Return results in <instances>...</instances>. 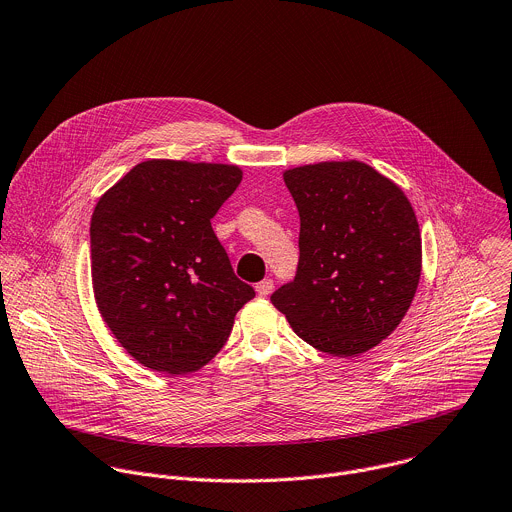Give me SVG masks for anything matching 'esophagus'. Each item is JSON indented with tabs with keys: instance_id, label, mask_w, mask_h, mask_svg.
Wrapping results in <instances>:
<instances>
[{
	"instance_id": "1",
	"label": "esophagus",
	"mask_w": 512,
	"mask_h": 512,
	"mask_svg": "<svg viewBox=\"0 0 512 512\" xmlns=\"http://www.w3.org/2000/svg\"><path fill=\"white\" fill-rule=\"evenodd\" d=\"M270 292H272V280H270V278H264L262 282L256 284V294H258L260 298H266Z\"/></svg>"
}]
</instances>
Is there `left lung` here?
<instances>
[{"label": "left lung", "instance_id": "left-lung-1", "mask_svg": "<svg viewBox=\"0 0 512 512\" xmlns=\"http://www.w3.org/2000/svg\"><path fill=\"white\" fill-rule=\"evenodd\" d=\"M282 177L300 216V258L294 282L270 300L311 347L357 357L397 329L416 296V212L395 181L357 159L290 167Z\"/></svg>", "mask_w": 512, "mask_h": 512}]
</instances>
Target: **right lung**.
Listing matches in <instances>:
<instances>
[{"label":"right lung","mask_w":512,"mask_h":512,"mask_svg":"<svg viewBox=\"0 0 512 512\" xmlns=\"http://www.w3.org/2000/svg\"><path fill=\"white\" fill-rule=\"evenodd\" d=\"M240 181L238 165L147 159L94 206L98 313L121 347L153 371L185 375L210 363L254 298L210 222Z\"/></svg>","instance_id":"add662e5"}]
</instances>
